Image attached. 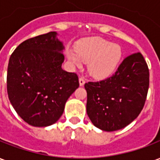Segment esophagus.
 <instances>
[{
    "mask_svg": "<svg viewBox=\"0 0 160 160\" xmlns=\"http://www.w3.org/2000/svg\"><path fill=\"white\" fill-rule=\"evenodd\" d=\"M85 82H86V80H85V79H84L83 77H80V79H79V83H80V87H82V86H84V84H85Z\"/></svg>",
    "mask_w": 160,
    "mask_h": 160,
    "instance_id": "34e87169",
    "label": "esophagus"
}]
</instances>
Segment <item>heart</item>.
I'll return each mask as SVG.
<instances>
[{"mask_svg": "<svg viewBox=\"0 0 160 160\" xmlns=\"http://www.w3.org/2000/svg\"><path fill=\"white\" fill-rule=\"evenodd\" d=\"M66 56L73 66L88 62V71L92 76L105 78L117 69L122 50L119 44L102 38H91L80 42L76 49H67Z\"/></svg>", "mask_w": 160, "mask_h": 160, "instance_id": "heart-1", "label": "heart"}]
</instances>
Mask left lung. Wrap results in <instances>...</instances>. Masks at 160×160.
Wrapping results in <instances>:
<instances>
[{
	"label": "left lung",
	"instance_id": "1",
	"mask_svg": "<svg viewBox=\"0 0 160 160\" xmlns=\"http://www.w3.org/2000/svg\"><path fill=\"white\" fill-rule=\"evenodd\" d=\"M149 87V69L141 53L122 61L112 76L85 84L87 112L95 127L104 131L123 128L144 107Z\"/></svg>",
	"mask_w": 160,
	"mask_h": 160
}]
</instances>
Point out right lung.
Segmentation results:
<instances>
[{"label": "right lung", "mask_w": 160, "mask_h": 160, "mask_svg": "<svg viewBox=\"0 0 160 160\" xmlns=\"http://www.w3.org/2000/svg\"><path fill=\"white\" fill-rule=\"evenodd\" d=\"M56 36L50 32L26 40L9 59V100L19 117L34 127L56 122L80 85L76 73L62 68L64 46Z\"/></svg>", "instance_id": "right-lung-1"}]
</instances>
